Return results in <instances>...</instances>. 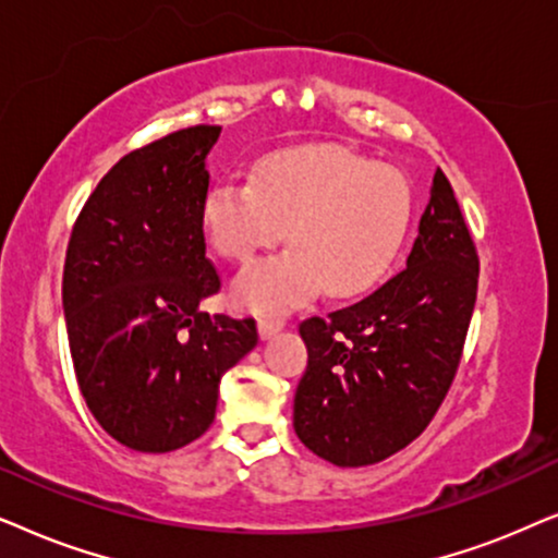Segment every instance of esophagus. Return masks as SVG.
Segmentation results:
<instances>
[{
	"label": "esophagus",
	"mask_w": 558,
	"mask_h": 558,
	"mask_svg": "<svg viewBox=\"0 0 558 558\" xmlns=\"http://www.w3.org/2000/svg\"><path fill=\"white\" fill-rule=\"evenodd\" d=\"M286 322H280V318H259L257 322V331H259V339H272L275 333L283 331Z\"/></svg>",
	"instance_id": "34e87169"
}]
</instances>
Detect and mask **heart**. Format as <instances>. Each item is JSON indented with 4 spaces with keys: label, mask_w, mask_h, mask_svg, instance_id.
Segmentation results:
<instances>
[{
    "label": "heart",
    "mask_w": 558,
    "mask_h": 558,
    "mask_svg": "<svg viewBox=\"0 0 558 558\" xmlns=\"http://www.w3.org/2000/svg\"><path fill=\"white\" fill-rule=\"evenodd\" d=\"M400 170L339 145L267 155L255 178L229 175L204 198V234L221 257L250 263L286 236L291 247L247 267L232 301L252 314H288L324 286L331 299L369 291L396 263L413 225Z\"/></svg>",
    "instance_id": "obj_1"
}]
</instances>
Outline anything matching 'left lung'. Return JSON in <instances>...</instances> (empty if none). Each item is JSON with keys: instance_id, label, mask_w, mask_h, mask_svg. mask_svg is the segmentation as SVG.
Instances as JSON below:
<instances>
[{"instance_id": "8db88e82", "label": "left lung", "mask_w": 558, "mask_h": 558, "mask_svg": "<svg viewBox=\"0 0 558 558\" xmlns=\"http://www.w3.org/2000/svg\"><path fill=\"white\" fill-rule=\"evenodd\" d=\"M477 275L470 229L436 168L405 270L354 306L301 324L308 367L293 428L316 457L367 466L421 436L454 380Z\"/></svg>"}]
</instances>
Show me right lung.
I'll return each mask as SVG.
<instances>
[{
    "instance_id": "obj_1",
    "label": "right lung",
    "mask_w": 558,
    "mask_h": 558,
    "mask_svg": "<svg viewBox=\"0 0 558 558\" xmlns=\"http://www.w3.org/2000/svg\"><path fill=\"white\" fill-rule=\"evenodd\" d=\"M221 128L178 130L124 155L78 214L63 267V314L88 411L143 454L196 441L219 383L257 344L252 318L206 314V158Z\"/></svg>"
}]
</instances>
